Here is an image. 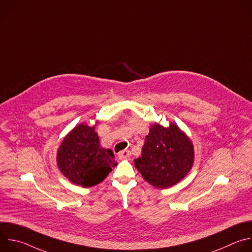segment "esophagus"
I'll return each instance as SVG.
<instances>
[{
	"mask_svg": "<svg viewBox=\"0 0 252 252\" xmlns=\"http://www.w3.org/2000/svg\"><path fill=\"white\" fill-rule=\"evenodd\" d=\"M130 155H131V154H130V152H129L128 150H125V151H122V152L119 153V158H120L121 159H125V158H129Z\"/></svg>",
	"mask_w": 252,
	"mask_h": 252,
	"instance_id": "obj_1",
	"label": "esophagus"
}]
</instances>
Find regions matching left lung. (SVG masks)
Returning <instances> with one entry per match:
<instances>
[{
  "label": "left lung",
  "instance_id": "left-lung-1",
  "mask_svg": "<svg viewBox=\"0 0 252 252\" xmlns=\"http://www.w3.org/2000/svg\"><path fill=\"white\" fill-rule=\"evenodd\" d=\"M193 158L192 143L181 129L173 124L168 127L156 124L146 136L141 156L134 159V166L149 184L167 189L189 173Z\"/></svg>",
  "mask_w": 252,
  "mask_h": 252
}]
</instances>
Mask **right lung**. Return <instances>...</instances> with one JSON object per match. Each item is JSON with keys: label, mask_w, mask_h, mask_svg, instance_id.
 <instances>
[{"label": "right lung", "mask_w": 252, "mask_h": 252, "mask_svg": "<svg viewBox=\"0 0 252 252\" xmlns=\"http://www.w3.org/2000/svg\"><path fill=\"white\" fill-rule=\"evenodd\" d=\"M57 161L64 176L84 188L101 183L117 165L113 151L99 147L94 126L88 125H79L63 138Z\"/></svg>", "instance_id": "obj_1"}]
</instances>
